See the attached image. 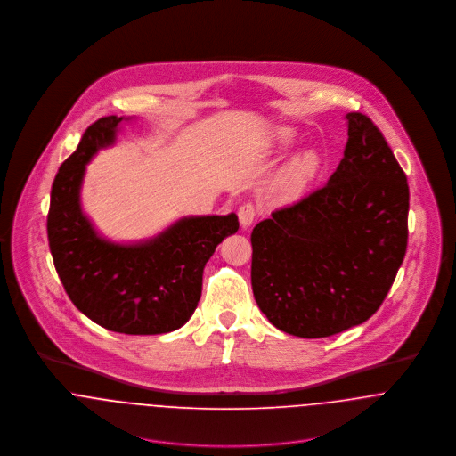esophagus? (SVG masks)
Here are the masks:
<instances>
[{
  "instance_id": "obj_1",
  "label": "esophagus",
  "mask_w": 456,
  "mask_h": 456,
  "mask_svg": "<svg viewBox=\"0 0 456 456\" xmlns=\"http://www.w3.org/2000/svg\"><path fill=\"white\" fill-rule=\"evenodd\" d=\"M256 207H255V203L253 201H246V203H242L240 207H239V221H240V226L242 228H248V226H251L253 223H255V219H256Z\"/></svg>"
}]
</instances>
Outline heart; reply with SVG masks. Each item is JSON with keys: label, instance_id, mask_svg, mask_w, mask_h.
Instances as JSON below:
<instances>
[{"label": "heart", "instance_id": "heart-1", "mask_svg": "<svg viewBox=\"0 0 456 456\" xmlns=\"http://www.w3.org/2000/svg\"><path fill=\"white\" fill-rule=\"evenodd\" d=\"M293 138V133L289 130H284L281 133V140L284 143H289ZM320 167V158L314 152H304L297 159L291 161L288 172H286V183L289 188L298 190L305 186L316 174Z\"/></svg>", "mask_w": 456, "mask_h": 456}]
</instances>
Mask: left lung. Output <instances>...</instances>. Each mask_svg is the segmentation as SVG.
Instances as JSON below:
<instances>
[{"mask_svg":"<svg viewBox=\"0 0 456 456\" xmlns=\"http://www.w3.org/2000/svg\"><path fill=\"white\" fill-rule=\"evenodd\" d=\"M346 119L344 158L330 181L251 233L255 300L272 325L304 338L367 322L407 249V177L367 116Z\"/></svg>","mask_w":456,"mask_h":456,"instance_id":"obj_1","label":"left lung"}]
</instances>
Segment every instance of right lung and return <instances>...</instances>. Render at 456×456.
Instances as JSON below:
<instances>
[{"instance_id": "add662e5", "label": "right lung", "mask_w": 456, "mask_h": 456, "mask_svg": "<svg viewBox=\"0 0 456 456\" xmlns=\"http://www.w3.org/2000/svg\"><path fill=\"white\" fill-rule=\"evenodd\" d=\"M121 121L109 116L93 123L60 167L47 214L49 248L69 300L89 320L118 333H168L195 313L205 263L239 230V217H184L134 246L100 239L80 210V184L86 165L114 142Z\"/></svg>"}]
</instances>
